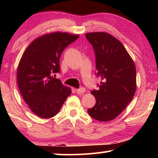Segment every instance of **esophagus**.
<instances>
[{
  "instance_id": "esophagus-1",
  "label": "esophagus",
  "mask_w": 158,
  "mask_h": 158,
  "mask_svg": "<svg viewBox=\"0 0 158 158\" xmlns=\"http://www.w3.org/2000/svg\"><path fill=\"white\" fill-rule=\"evenodd\" d=\"M85 91V89L84 87H81V88H79V89H76V92L77 94H83Z\"/></svg>"
}]
</instances>
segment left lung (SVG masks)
<instances>
[{
  "label": "left lung",
  "mask_w": 158,
  "mask_h": 158,
  "mask_svg": "<svg viewBox=\"0 0 158 158\" xmlns=\"http://www.w3.org/2000/svg\"><path fill=\"white\" fill-rule=\"evenodd\" d=\"M95 55L96 77L102 81L93 89L96 104L88 113L97 121H109L124 110L135 95L136 69L132 58L119 40L110 34L85 35Z\"/></svg>",
  "instance_id": "8db88e82"
}]
</instances>
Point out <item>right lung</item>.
Returning a JSON list of instances; mask_svg holds the SVG:
<instances>
[{"label": "right lung", "mask_w": 158, "mask_h": 158, "mask_svg": "<svg viewBox=\"0 0 158 158\" xmlns=\"http://www.w3.org/2000/svg\"><path fill=\"white\" fill-rule=\"evenodd\" d=\"M78 37L61 32L44 35L32 42L22 55L17 69L18 86L29 108L39 117L56 116L71 94V89L55 77L60 73L64 49Z\"/></svg>", "instance_id": "right-lung-1"}]
</instances>
